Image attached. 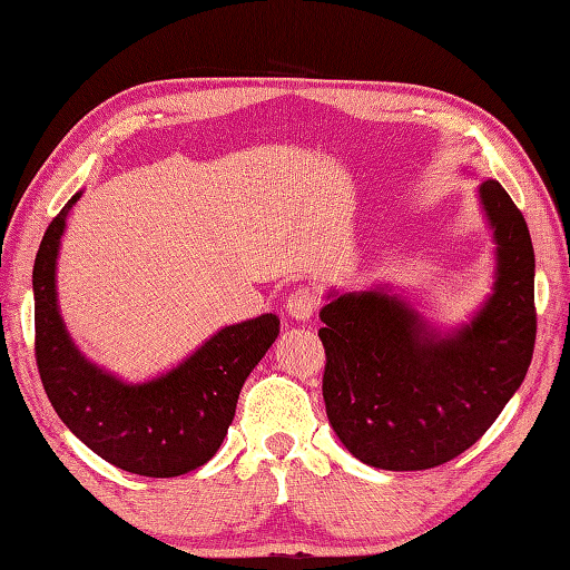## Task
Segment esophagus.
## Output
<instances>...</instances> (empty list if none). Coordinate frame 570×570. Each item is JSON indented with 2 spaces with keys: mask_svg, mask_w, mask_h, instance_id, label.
Here are the masks:
<instances>
[{
  "mask_svg": "<svg viewBox=\"0 0 570 570\" xmlns=\"http://www.w3.org/2000/svg\"><path fill=\"white\" fill-rule=\"evenodd\" d=\"M318 304H321V298H318V292L314 286H298L292 294H288L286 311H288V316L296 321H308L318 311Z\"/></svg>",
  "mask_w": 570,
  "mask_h": 570,
  "instance_id": "1",
  "label": "esophagus"
}]
</instances>
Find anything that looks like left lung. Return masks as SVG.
Here are the masks:
<instances>
[{
  "mask_svg": "<svg viewBox=\"0 0 570 570\" xmlns=\"http://www.w3.org/2000/svg\"><path fill=\"white\" fill-rule=\"evenodd\" d=\"M479 197L497 239V284L456 336L438 338L385 292L343 294L321 308L326 415L365 464L417 472L454 460L527 377L537 343L531 234L497 180L482 183Z\"/></svg>",
  "mask_w": 570,
  "mask_h": 570,
  "instance_id": "left-lung-1",
  "label": "left lung"
}]
</instances>
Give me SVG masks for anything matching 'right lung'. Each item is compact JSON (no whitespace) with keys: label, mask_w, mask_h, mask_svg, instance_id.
Wrapping results in <instances>:
<instances>
[{"label":"right lung","mask_w":570,"mask_h":570,"mask_svg":"<svg viewBox=\"0 0 570 570\" xmlns=\"http://www.w3.org/2000/svg\"><path fill=\"white\" fill-rule=\"evenodd\" d=\"M78 193L43 232L33 262V355L53 410L86 448L140 476H180L209 462L234 420L239 390L278 336V318L222 328L175 371L126 385L76 351L56 308V252Z\"/></svg>","instance_id":"add662e5"}]
</instances>
